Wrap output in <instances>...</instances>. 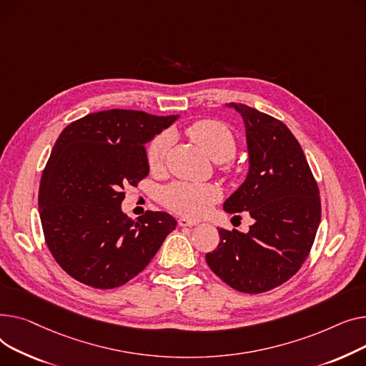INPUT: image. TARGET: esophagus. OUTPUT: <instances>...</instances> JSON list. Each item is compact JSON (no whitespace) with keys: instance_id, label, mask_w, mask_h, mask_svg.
<instances>
[{"instance_id":"34e87169","label":"esophagus","mask_w":366,"mask_h":366,"mask_svg":"<svg viewBox=\"0 0 366 366\" xmlns=\"http://www.w3.org/2000/svg\"><path fill=\"white\" fill-rule=\"evenodd\" d=\"M177 222H179V226H182V227H193V226H198L199 224L198 222L186 219V217H180Z\"/></svg>"}]
</instances>
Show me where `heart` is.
Wrapping results in <instances>:
<instances>
[{
    "instance_id": "1",
    "label": "heart",
    "mask_w": 366,
    "mask_h": 366,
    "mask_svg": "<svg viewBox=\"0 0 366 366\" xmlns=\"http://www.w3.org/2000/svg\"><path fill=\"white\" fill-rule=\"evenodd\" d=\"M187 136L198 143L205 152L216 161H227L236 154V137L230 128L216 119H199L192 122L186 128ZM169 134L161 133L147 147V164L150 168H159L169 149ZM226 171L232 167L226 164ZM222 198V189L211 183H189L174 182L162 189L159 199L164 207L176 211L183 216L199 217L214 204Z\"/></svg>"
}]
</instances>
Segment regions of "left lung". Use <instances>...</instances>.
I'll return each mask as SVG.
<instances>
[{
	"instance_id": "1",
	"label": "left lung",
	"mask_w": 366,
	"mask_h": 366,
	"mask_svg": "<svg viewBox=\"0 0 366 366\" xmlns=\"http://www.w3.org/2000/svg\"><path fill=\"white\" fill-rule=\"evenodd\" d=\"M229 106L245 122L249 171L224 209L248 211L254 224L248 233L219 229L220 244L205 260L233 290L260 294L287 282L309 257L320 223L319 187L282 121L242 103Z\"/></svg>"
}]
</instances>
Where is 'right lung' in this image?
<instances>
[{
  "label": "right lung",
  "instance_id": "1",
  "mask_svg": "<svg viewBox=\"0 0 366 366\" xmlns=\"http://www.w3.org/2000/svg\"><path fill=\"white\" fill-rule=\"evenodd\" d=\"M176 119L109 109L60 133L42 171L38 208L51 255L78 282L99 290L127 284L176 229V219L162 211L137 220L121 211L125 187L149 174L144 143Z\"/></svg>",
  "mask_w": 366,
  "mask_h": 366
}]
</instances>
